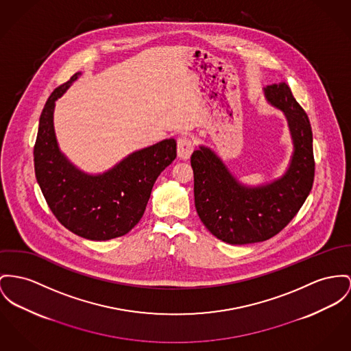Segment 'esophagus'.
<instances>
[{"label":"esophagus","mask_w":351,"mask_h":351,"mask_svg":"<svg viewBox=\"0 0 351 351\" xmlns=\"http://www.w3.org/2000/svg\"><path fill=\"white\" fill-rule=\"evenodd\" d=\"M194 150V143L189 137H181L177 141V154L180 158L187 160Z\"/></svg>","instance_id":"1"}]
</instances>
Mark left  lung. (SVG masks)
Returning a JSON list of instances; mask_svg holds the SVG:
<instances>
[{
    "label": "left lung",
    "mask_w": 351,
    "mask_h": 351,
    "mask_svg": "<svg viewBox=\"0 0 351 351\" xmlns=\"http://www.w3.org/2000/svg\"><path fill=\"white\" fill-rule=\"evenodd\" d=\"M266 99L287 118L294 153L286 173L261 186H245L209 147L191 154L195 209L206 229L230 245L266 241L295 217L314 182L313 133L302 106L285 84L265 88Z\"/></svg>",
    "instance_id": "left-lung-1"
}]
</instances>
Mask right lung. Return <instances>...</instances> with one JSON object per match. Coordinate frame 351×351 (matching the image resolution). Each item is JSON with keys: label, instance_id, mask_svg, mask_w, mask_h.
<instances>
[{"label": "right lung", "instance_id": "add662e5", "mask_svg": "<svg viewBox=\"0 0 351 351\" xmlns=\"http://www.w3.org/2000/svg\"><path fill=\"white\" fill-rule=\"evenodd\" d=\"M81 73L58 86L40 117L34 145L37 182L56 218L71 233L108 241L129 233L140 222L158 176L177 157L176 140L141 149L102 174H86L61 153L54 134L56 99Z\"/></svg>", "mask_w": 351, "mask_h": 351}]
</instances>
